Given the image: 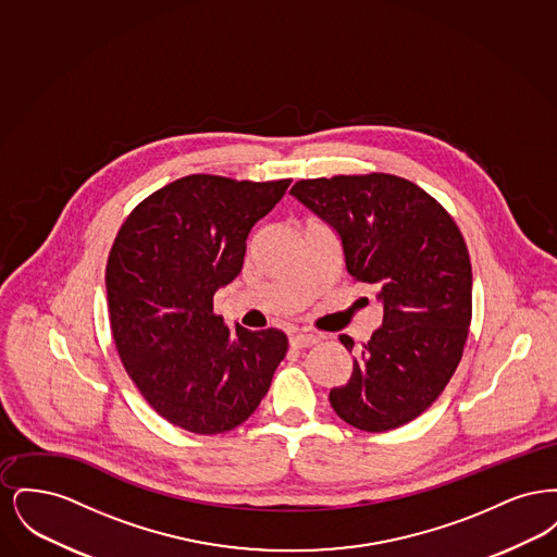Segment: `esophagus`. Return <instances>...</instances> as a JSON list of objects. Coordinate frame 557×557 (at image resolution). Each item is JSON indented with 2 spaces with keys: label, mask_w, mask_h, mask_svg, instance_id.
Here are the masks:
<instances>
[{
  "label": "esophagus",
  "mask_w": 557,
  "mask_h": 557,
  "mask_svg": "<svg viewBox=\"0 0 557 557\" xmlns=\"http://www.w3.org/2000/svg\"><path fill=\"white\" fill-rule=\"evenodd\" d=\"M319 338L318 336H313V334H292L290 336V346L292 348H296V350H300V348H307V346L318 345Z\"/></svg>",
  "instance_id": "1"
}]
</instances>
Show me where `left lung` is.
I'll return each instance as SVG.
<instances>
[{"mask_svg": "<svg viewBox=\"0 0 557 557\" xmlns=\"http://www.w3.org/2000/svg\"><path fill=\"white\" fill-rule=\"evenodd\" d=\"M290 194L338 232L348 275L384 305L350 380L330 391L334 411L366 432L416 420L449 384L470 334L472 265L457 223L391 173L300 180ZM341 343L355 348L346 334Z\"/></svg>", "mask_w": 557, "mask_h": 557, "instance_id": "left-lung-1", "label": "left lung"}]
</instances>
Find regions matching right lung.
Segmentation results:
<instances>
[{"label": "right lung", "instance_id": "add662e5", "mask_svg": "<svg viewBox=\"0 0 557 557\" xmlns=\"http://www.w3.org/2000/svg\"><path fill=\"white\" fill-rule=\"evenodd\" d=\"M290 180L187 175L141 200L107 263L112 338L133 384L169 424L221 434L246 422L286 357L282 330L232 332L212 311L246 239Z\"/></svg>", "mask_w": 557, "mask_h": 557}]
</instances>
